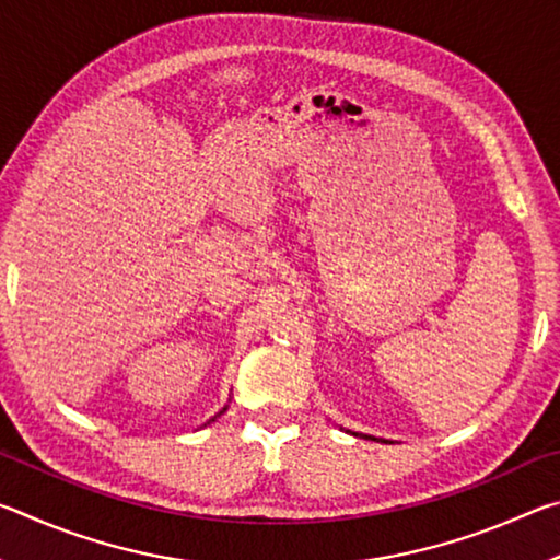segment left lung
<instances>
[{
	"mask_svg": "<svg viewBox=\"0 0 560 560\" xmlns=\"http://www.w3.org/2000/svg\"><path fill=\"white\" fill-rule=\"evenodd\" d=\"M350 432V430H348ZM350 434H355V438H365V440H377V442H385L387 444V440H383V438H373V434H360V432H350ZM393 444V442H390Z\"/></svg>",
	"mask_w": 560,
	"mask_h": 560,
	"instance_id": "left-lung-1",
	"label": "left lung"
}]
</instances>
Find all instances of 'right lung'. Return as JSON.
<instances>
[{
	"mask_svg": "<svg viewBox=\"0 0 560 560\" xmlns=\"http://www.w3.org/2000/svg\"><path fill=\"white\" fill-rule=\"evenodd\" d=\"M226 407H230V405H224V407H222V410H220V412H217V415L212 417V420H210V422H214V420H217V417H220V415H224V412H226ZM210 422H207V424H210Z\"/></svg>",
	"mask_w": 560,
	"mask_h": 560,
	"instance_id": "add662e5",
	"label": "right lung"
}]
</instances>
